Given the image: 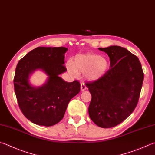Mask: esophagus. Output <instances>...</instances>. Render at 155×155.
<instances>
[{
  "instance_id": "esophagus-1",
  "label": "esophagus",
  "mask_w": 155,
  "mask_h": 155,
  "mask_svg": "<svg viewBox=\"0 0 155 155\" xmlns=\"http://www.w3.org/2000/svg\"><path fill=\"white\" fill-rule=\"evenodd\" d=\"M86 89H87V87L85 85V84H84V83H81V90L84 91V90H86Z\"/></svg>"
}]
</instances>
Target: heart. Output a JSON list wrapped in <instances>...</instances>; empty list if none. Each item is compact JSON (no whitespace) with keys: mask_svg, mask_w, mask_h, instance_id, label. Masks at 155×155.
<instances>
[{"mask_svg":"<svg viewBox=\"0 0 155 155\" xmlns=\"http://www.w3.org/2000/svg\"><path fill=\"white\" fill-rule=\"evenodd\" d=\"M66 68L70 73L74 77L81 72L84 73L87 79L96 81L107 73L110 68V62L105 58L99 54H78L74 57L73 62H67Z\"/></svg>","mask_w":155,"mask_h":155,"instance_id":"obj_1","label":"heart"}]
</instances>
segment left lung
I'll return each mask as SVG.
<instances>
[{
    "label": "left lung",
    "mask_w": 155,
    "mask_h": 155,
    "mask_svg": "<svg viewBox=\"0 0 155 155\" xmlns=\"http://www.w3.org/2000/svg\"><path fill=\"white\" fill-rule=\"evenodd\" d=\"M110 59V68L102 78L86 83L92 98L89 117L104 128L114 127L125 120L136 108L144 73L138 58L118 45L99 48Z\"/></svg>",
    "instance_id": "8db88e82"
}]
</instances>
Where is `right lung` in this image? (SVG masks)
<instances>
[{
    "label": "right lung",
    "mask_w": 155,
    "mask_h": 155,
    "mask_svg": "<svg viewBox=\"0 0 155 155\" xmlns=\"http://www.w3.org/2000/svg\"><path fill=\"white\" fill-rule=\"evenodd\" d=\"M64 47H38L29 51L18 62L14 77V89L20 110L31 122L51 126L58 123L69 101L80 92L78 81L67 83L59 77L66 71ZM42 69L48 76L43 86L38 87L29 83V75Z\"/></svg>",
    "instance_id": "1"
}]
</instances>
